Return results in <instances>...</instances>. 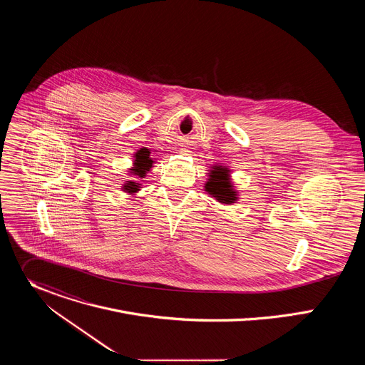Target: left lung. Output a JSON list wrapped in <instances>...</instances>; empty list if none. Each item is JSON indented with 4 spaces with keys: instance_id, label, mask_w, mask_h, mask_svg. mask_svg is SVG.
Segmentation results:
<instances>
[{
    "instance_id": "left-lung-1",
    "label": "left lung",
    "mask_w": 365,
    "mask_h": 365,
    "mask_svg": "<svg viewBox=\"0 0 365 365\" xmlns=\"http://www.w3.org/2000/svg\"><path fill=\"white\" fill-rule=\"evenodd\" d=\"M211 169L205 190L224 205L235 203L238 200V192L232 186L230 170L224 166H212Z\"/></svg>"
}]
</instances>
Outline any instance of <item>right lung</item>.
Wrapping results in <instances>:
<instances>
[{
  "instance_id": "right-lung-1",
  "label": "right lung",
  "mask_w": 365,
  "mask_h": 365,
  "mask_svg": "<svg viewBox=\"0 0 365 365\" xmlns=\"http://www.w3.org/2000/svg\"><path fill=\"white\" fill-rule=\"evenodd\" d=\"M134 163H133V168L130 169V173L133 175V176H135V179H133V180H128L127 183H124V186H123V190L125 192V193H128V195H135L138 190H140V187H141V179H144L145 176H147V173L150 172V169L153 168V165H154V159L151 158V150H148V148H145V147H143V148H140V150H137L135 153H134Z\"/></svg>"
}]
</instances>
